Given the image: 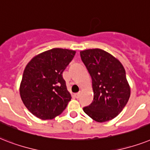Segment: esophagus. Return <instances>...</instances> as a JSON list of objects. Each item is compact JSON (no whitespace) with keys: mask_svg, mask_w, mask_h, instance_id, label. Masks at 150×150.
Masks as SVG:
<instances>
[{"mask_svg":"<svg viewBox=\"0 0 150 150\" xmlns=\"http://www.w3.org/2000/svg\"><path fill=\"white\" fill-rule=\"evenodd\" d=\"M80 95H81V92H78V93L75 94V97H76V98H78L79 97H80Z\"/></svg>","mask_w":150,"mask_h":150,"instance_id":"34e87169","label":"esophagus"}]
</instances>
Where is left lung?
Returning <instances> with one entry per match:
<instances>
[{"instance_id":"obj_1","label":"left lung","mask_w":150,"mask_h":150,"mask_svg":"<svg viewBox=\"0 0 150 150\" xmlns=\"http://www.w3.org/2000/svg\"><path fill=\"white\" fill-rule=\"evenodd\" d=\"M81 57L92 79L94 100L83 111L98 122L115 118L130 97V87L120 61L100 49L81 51Z\"/></svg>"}]
</instances>
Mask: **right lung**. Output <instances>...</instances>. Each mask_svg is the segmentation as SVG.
Segmentation results:
<instances>
[{"label": "right lung", "instance_id": "right-lung-1", "mask_svg": "<svg viewBox=\"0 0 150 150\" xmlns=\"http://www.w3.org/2000/svg\"><path fill=\"white\" fill-rule=\"evenodd\" d=\"M75 53L74 50L55 48L35 56L26 66L20 95L28 110L37 118H56L71 100L63 72Z\"/></svg>", "mask_w": 150, "mask_h": 150}]
</instances>
